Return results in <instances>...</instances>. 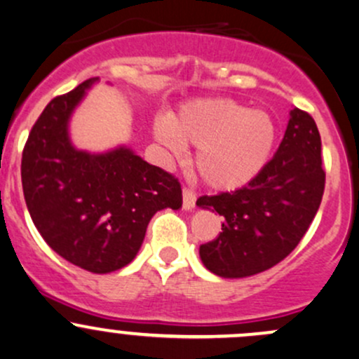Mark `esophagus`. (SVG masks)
Here are the masks:
<instances>
[{"instance_id":"34e87169","label":"esophagus","mask_w":359,"mask_h":359,"mask_svg":"<svg viewBox=\"0 0 359 359\" xmlns=\"http://www.w3.org/2000/svg\"><path fill=\"white\" fill-rule=\"evenodd\" d=\"M194 206H196V194L192 191H189V189H184V192H182V208L186 211H191Z\"/></svg>"}]
</instances>
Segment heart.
<instances>
[{
	"label": "heart",
	"instance_id": "obj_1",
	"mask_svg": "<svg viewBox=\"0 0 359 359\" xmlns=\"http://www.w3.org/2000/svg\"><path fill=\"white\" fill-rule=\"evenodd\" d=\"M155 136L173 153L182 144L198 147L194 167L204 184L215 191H237L254 182L273 158L278 126L262 110L228 98H206L160 121Z\"/></svg>",
	"mask_w": 359,
	"mask_h": 359
}]
</instances>
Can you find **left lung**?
<instances>
[{
  "label": "left lung",
  "instance_id": "1",
  "mask_svg": "<svg viewBox=\"0 0 359 359\" xmlns=\"http://www.w3.org/2000/svg\"><path fill=\"white\" fill-rule=\"evenodd\" d=\"M320 149L312 116L294 107L278 151L254 182L233 192L201 196L199 208L224 218L218 237L199 247L206 269L222 278H247L291 254L324 196Z\"/></svg>",
  "mask_w": 359,
  "mask_h": 359
}]
</instances>
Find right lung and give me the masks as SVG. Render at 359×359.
Masks as SVG:
<instances>
[{
  "label": "right lung",
  "mask_w": 359,
  "mask_h": 359,
  "mask_svg": "<svg viewBox=\"0 0 359 359\" xmlns=\"http://www.w3.org/2000/svg\"><path fill=\"white\" fill-rule=\"evenodd\" d=\"M97 80L47 104L23 148L22 187L47 245L81 269L105 274L136 257L156 211L182 206V189L128 147L105 153L73 147L71 114Z\"/></svg>",
  "instance_id": "1"
}]
</instances>
